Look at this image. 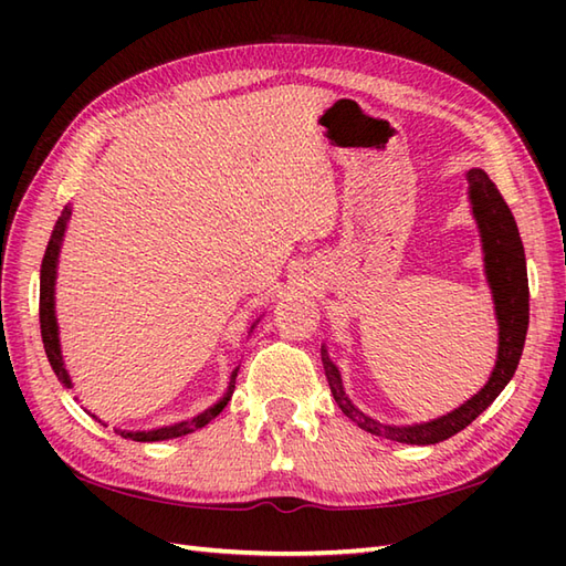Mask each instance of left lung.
Masks as SVG:
<instances>
[{
  "label": "left lung",
  "mask_w": 566,
  "mask_h": 566,
  "mask_svg": "<svg viewBox=\"0 0 566 566\" xmlns=\"http://www.w3.org/2000/svg\"><path fill=\"white\" fill-rule=\"evenodd\" d=\"M467 182L472 213L479 226V235H482L486 282L491 286V294H494V308L499 321L496 367L491 371L484 389L476 391L472 399L464 401L460 408H454L448 416H440L436 420H428V423L416 426H384L379 420L365 416L359 408H355L350 399H347L340 371L328 357L326 345H321L323 369H326L335 403L340 406V411L350 418L353 423L371 432V436L406 444H436L448 440L460 430H464L479 413L486 411V408L494 403V399L506 389V384L515 375V367L521 363L527 318H531V304H527L531 302V292H527L523 240L509 203L503 201L501 191L491 182L489 175L484 170H479V167H472V170L467 172Z\"/></svg>",
  "instance_id": "8db88e82"
}]
</instances>
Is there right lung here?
<instances>
[{"instance_id":"1","label":"right lung","mask_w":566,"mask_h":566,"mask_svg":"<svg viewBox=\"0 0 566 566\" xmlns=\"http://www.w3.org/2000/svg\"><path fill=\"white\" fill-rule=\"evenodd\" d=\"M72 209L65 207L60 219L55 221V228L51 233V240H48L45 255H43V264H41V306H39V316H41V338H43V347L48 355V363H51L55 377L60 379L65 389H72V379L65 369L63 363V353H60V338H57V318H55V274H57V255H60V245H63V235L65 228L70 221ZM255 328V326H252ZM235 377H238V367L233 369L231 381H228V389L223 394L221 401H216L207 411H201L199 416L182 420V423L175 426H165V428H155V430H116L118 436L126 440H136V442H155V440H172V438H182L187 432H195L199 428H203L207 423L219 416L226 403L231 401V396L235 391Z\"/></svg>"}]
</instances>
